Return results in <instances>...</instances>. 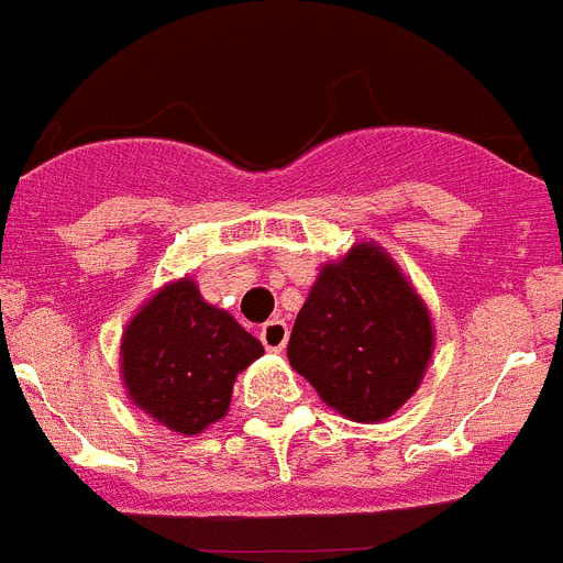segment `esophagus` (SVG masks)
<instances>
[{"mask_svg": "<svg viewBox=\"0 0 563 563\" xmlns=\"http://www.w3.org/2000/svg\"><path fill=\"white\" fill-rule=\"evenodd\" d=\"M287 335H290V330H287V324H285V321H282V318H271V321H267V324L262 327V332H258L262 343H265V346L271 352H282V350H285Z\"/></svg>", "mask_w": 563, "mask_h": 563, "instance_id": "34e87169", "label": "esophagus"}]
</instances>
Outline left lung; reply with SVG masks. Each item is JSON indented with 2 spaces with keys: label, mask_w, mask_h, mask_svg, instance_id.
Returning <instances> with one entry per match:
<instances>
[{
  "label": "left lung",
  "mask_w": 563,
  "mask_h": 563,
  "mask_svg": "<svg viewBox=\"0 0 563 563\" xmlns=\"http://www.w3.org/2000/svg\"><path fill=\"white\" fill-rule=\"evenodd\" d=\"M434 321L395 258L355 242L318 271L287 357L318 397L355 422L389 420L420 389Z\"/></svg>",
  "instance_id": "8db88e82"
}]
</instances>
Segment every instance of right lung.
Returning <instances> with one entry per match:
<instances>
[{"label": "right lung", "mask_w": 563, "mask_h": 563, "mask_svg": "<svg viewBox=\"0 0 563 563\" xmlns=\"http://www.w3.org/2000/svg\"><path fill=\"white\" fill-rule=\"evenodd\" d=\"M265 346L222 307L208 305L191 276L154 290L121 338L129 400L174 434H202L231 406L233 383Z\"/></svg>", "instance_id": "1"}]
</instances>
